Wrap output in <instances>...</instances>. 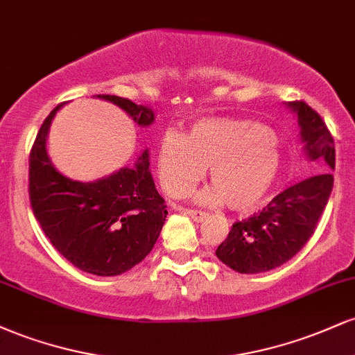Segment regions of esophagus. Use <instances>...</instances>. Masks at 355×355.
<instances>
[{"instance_id": "obj_1", "label": "esophagus", "mask_w": 355, "mask_h": 355, "mask_svg": "<svg viewBox=\"0 0 355 355\" xmlns=\"http://www.w3.org/2000/svg\"><path fill=\"white\" fill-rule=\"evenodd\" d=\"M185 214L189 215V217L193 220V222H203V220L207 218L205 211H200V210H187Z\"/></svg>"}]
</instances>
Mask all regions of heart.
I'll return each instance as SVG.
<instances>
[{
  "label": "heart",
  "instance_id": "1",
  "mask_svg": "<svg viewBox=\"0 0 355 355\" xmlns=\"http://www.w3.org/2000/svg\"><path fill=\"white\" fill-rule=\"evenodd\" d=\"M279 164V141L270 128L225 118L197 121L187 137L168 130L157 153L158 177L166 193L187 195L209 166L214 187L202 191L200 200L223 202L235 211H250L266 200Z\"/></svg>",
  "mask_w": 355,
  "mask_h": 355
}]
</instances>
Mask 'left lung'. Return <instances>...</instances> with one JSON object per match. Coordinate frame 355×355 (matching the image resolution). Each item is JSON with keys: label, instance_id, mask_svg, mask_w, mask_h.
<instances>
[{"label": "left lung", "instance_id": "8db88e82", "mask_svg": "<svg viewBox=\"0 0 355 355\" xmlns=\"http://www.w3.org/2000/svg\"><path fill=\"white\" fill-rule=\"evenodd\" d=\"M288 107L297 113L305 155L324 166L325 172L288 187L259 214L232 225L215 254L240 274L272 270L299 254L315 232L331 197L334 177L329 168H336L331 132L305 101H288Z\"/></svg>", "mask_w": 355, "mask_h": 355}]
</instances>
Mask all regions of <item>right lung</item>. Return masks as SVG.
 Segmentation results:
<instances>
[{"instance_id": "obj_1", "label": "right lung", "mask_w": 355, "mask_h": 355, "mask_svg": "<svg viewBox=\"0 0 355 355\" xmlns=\"http://www.w3.org/2000/svg\"><path fill=\"white\" fill-rule=\"evenodd\" d=\"M120 107L140 126L153 123L148 107L115 95H96ZM51 110L30 153V202L53 247L80 270L93 275H120L150 254L166 218V205L155 189L148 150L133 168L96 182H76L60 173L46 153Z\"/></svg>"}]
</instances>
